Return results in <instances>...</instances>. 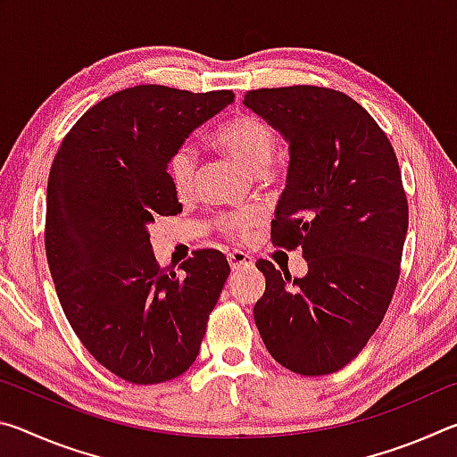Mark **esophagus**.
<instances>
[{
	"label": "esophagus",
	"instance_id": "obj_1",
	"mask_svg": "<svg viewBox=\"0 0 457 457\" xmlns=\"http://www.w3.org/2000/svg\"><path fill=\"white\" fill-rule=\"evenodd\" d=\"M228 262H229V268L234 270H244V268H252L253 266V260L247 256L244 252H231L228 253Z\"/></svg>",
	"mask_w": 457,
	"mask_h": 457
}]
</instances>
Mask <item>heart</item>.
<instances>
[{
	"instance_id": "obj_1",
	"label": "heart",
	"mask_w": 457,
	"mask_h": 457,
	"mask_svg": "<svg viewBox=\"0 0 457 457\" xmlns=\"http://www.w3.org/2000/svg\"><path fill=\"white\" fill-rule=\"evenodd\" d=\"M212 141L245 171L262 173L274 157L278 137L264 119L256 114H239L215 129ZM167 177L179 197H187L195 187V153L189 145L175 149L167 159ZM256 212L229 213L220 220V228L231 237H244L256 223Z\"/></svg>"
}]
</instances>
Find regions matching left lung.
Returning a JSON list of instances; mask_svg holds the SVG:
<instances>
[{
    "label": "left lung",
    "instance_id": "obj_1",
    "mask_svg": "<svg viewBox=\"0 0 457 457\" xmlns=\"http://www.w3.org/2000/svg\"><path fill=\"white\" fill-rule=\"evenodd\" d=\"M244 104L288 143L272 244L303 247L294 278L258 260L253 320L268 353L300 375H328L373 337L399 280L409 226L395 151L351 96L320 87L260 88Z\"/></svg>",
    "mask_w": 457,
    "mask_h": 457
}]
</instances>
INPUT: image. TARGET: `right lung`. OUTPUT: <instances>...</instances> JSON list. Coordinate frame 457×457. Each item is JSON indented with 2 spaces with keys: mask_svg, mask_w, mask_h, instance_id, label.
Returning <instances> with one entry per match:
<instances>
[{
  "mask_svg": "<svg viewBox=\"0 0 457 457\" xmlns=\"http://www.w3.org/2000/svg\"><path fill=\"white\" fill-rule=\"evenodd\" d=\"M234 103L231 90L141 84L88 108L54 157L46 258L76 337L129 383L183 375L229 276L226 256L199 250L181 274L157 264L149 226L181 204L167 159L193 130Z\"/></svg>",
  "mask_w": 457,
  "mask_h": 457,
  "instance_id": "1",
  "label": "right lung"
}]
</instances>
